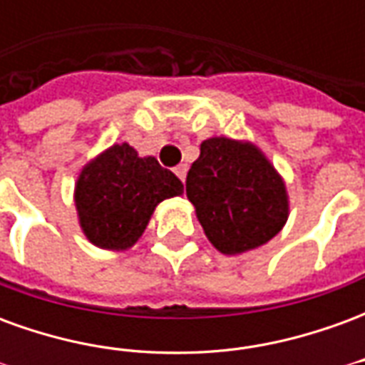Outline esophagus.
Returning a JSON list of instances; mask_svg holds the SVG:
<instances>
[{
  "mask_svg": "<svg viewBox=\"0 0 365 365\" xmlns=\"http://www.w3.org/2000/svg\"><path fill=\"white\" fill-rule=\"evenodd\" d=\"M174 172H175V175H178V178L182 180V182H185V175H187V166H185V164H180V166H175Z\"/></svg>",
  "mask_w": 365,
  "mask_h": 365,
  "instance_id": "esophagus-1",
  "label": "esophagus"
}]
</instances>
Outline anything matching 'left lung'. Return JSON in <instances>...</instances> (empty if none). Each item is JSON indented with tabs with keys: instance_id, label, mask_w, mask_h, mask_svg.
I'll list each match as a JSON object with an SVG mask.
<instances>
[{
	"instance_id": "left-lung-1",
	"label": "left lung",
	"mask_w": 365,
	"mask_h": 365,
	"mask_svg": "<svg viewBox=\"0 0 365 365\" xmlns=\"http://www.w3.org/2000/svg\"><path fill=\"white\" fill-rule=\"evenodd\" d=\"M187 172L185 191L209 242L227 256L256 250L285 227L282 174L250 140L211 136Z\"/></svg>"
}]
</instances>
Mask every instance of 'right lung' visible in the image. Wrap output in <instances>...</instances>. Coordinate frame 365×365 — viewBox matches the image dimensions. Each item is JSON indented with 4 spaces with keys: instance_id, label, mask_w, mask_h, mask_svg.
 Listing matches in <instances>:
<instances>
[{
    "instance_id": "1",
    "label": "right lung",
    "mask_w": 365,
    "mask_h": 365,
    "mask_svg": "<svg viewBox=\"0 0 365 365\" xmlns=\"http://www.w3.org/2000/svg\"><path fill=\"white\" fill-rule=\"evenodd\" d=\"M183 193V183L154 156L128 143L91 158L76 180L74 203L83 237L101 250L125 252L138 242L154 209Z\"/></svg>"
}]
</instances>
